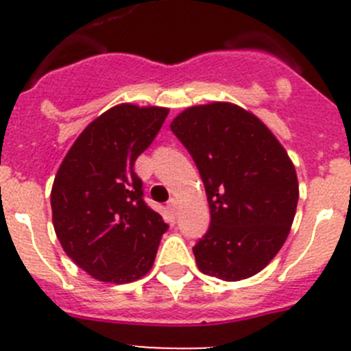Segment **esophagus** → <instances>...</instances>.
I'll return each instance as SVG.
<instances>
[{"label":"esophagus","mask_w":351,"mask_h":351,"mask_svg":"<svg viewBox=\"0 0 351 351\" xmlns=\"http://www.w3.org/2000/svg\"><path fill=\"white\" fill-rule=\"evenodd\" d=\"M166 207H168V210L171 212L173 215H175V214H176V210H178V202H176L175 198H171V200L168 202V205H166Z\"/></svg>","instance_id":"esophagus-1"}]
</instances>
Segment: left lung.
<instances>
[{"label": "left lung", "mask_w": 351, "mask_h": 351, "mask_svg": "<svg viewBox=\"0 0 351 351\" xmlns=\"http://www.w3.org/2000/svg\"><path fill=\"white\" fill-rule=\"evenodd\" d=\"M169 127L195 161L210 208L193 246L198 270L226 282L253 277L284 246L295 215L289 154L258 117L226 101L186 108Z\"/></svg>", "instance_id": "left-lung-1"}]
</instances>
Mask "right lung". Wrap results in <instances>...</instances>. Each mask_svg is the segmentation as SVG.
Returning <instances> with one entry per match:
<instances>
[{
	"mask_svg": "<svg viewBox=\"0 0 351 351\" xmlns=\"http://www.w3.org/2000/svg\"><path fill=\"white\" fill-rule=\"evenodd\" d=\"M168 108L122 104L80 134L51 192L62 250L86 274L129 284L151 270L168 224L144 202L134 162L151 146Z\"/></svg>",
	"mask_w": 351,
	"mask_h": 351,
	"instance_id": "obj_1",
	"label": "right lung"
}]
</instances>
